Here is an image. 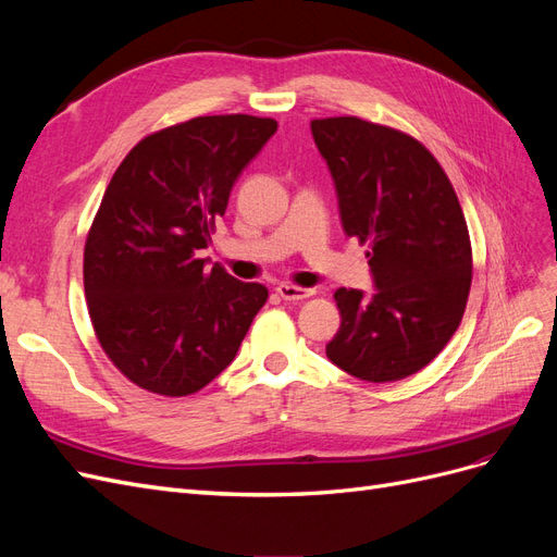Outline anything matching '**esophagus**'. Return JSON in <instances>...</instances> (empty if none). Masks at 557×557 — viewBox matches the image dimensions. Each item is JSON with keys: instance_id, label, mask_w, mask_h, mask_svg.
<instances>
[{"instance_id": "esophagus-1", "label": "esophagus", "mask_w": 557, "mask_h": 557, "mask_svg": "<svg viewBox=\"0 0 557 557\" xmlns=\"http://www.w3.org/2000/svg\"><path fill=\"white\" fill-rule=\"evenodd\" d=\"M276 293L285 301H299V299H307L313 295L311 288H299V285H293V283H278Z\"/></svg>"}]
</instances>
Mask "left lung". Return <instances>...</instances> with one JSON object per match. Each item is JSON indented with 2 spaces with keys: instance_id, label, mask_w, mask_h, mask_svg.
I'll return each instance as SVG.
<instances>
[{
  "instance_id": "8db88e82",
  "label": "left lung",
  "mask_w": 557,
  "mask_h": 557,
  "mask_svg": "<svg viewBox=\"0 0 557 557\" xmlns=\"http://www.w3.org/2000/svg\"><path fill=\"white\" fill-rule=\"evenodd\" d=\"M348 237L367 244L374 293L339 288L327 358L391 383L430 364L458 330L471 285L465 213L442 164L399 129L356 115L311 121Z\"/></svg>"
}]
</instances>
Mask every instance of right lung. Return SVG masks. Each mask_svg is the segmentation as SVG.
I'll return each mask as SVG.
<instances>
[{
  "mask_svg": "<svg viewBox=\"0 0 557 557\" xmlns=\"http://www.w3.org/2000/svg\"><path fill=\"white\" fill-rule=\"evenodd\" d=\"M272 117L201 115L148 134L117 166L83 252L99 344L148 393L201 391L234 360L267 288L209 267L232 185L276 132Z\"/></svg>",
  "mask_w": 557,
  "mask_h": 557,
  "instance_id": "obj_1",
  "label": "right lung"
}]
</instances>
